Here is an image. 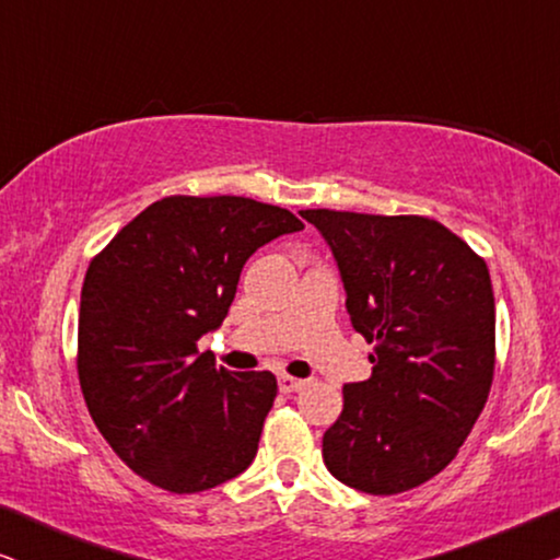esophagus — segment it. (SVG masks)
Here are the masks:
<instances>
[{"label":"esophagus","mask_w":560,"mask_h":560,"mask_svg":"<svg viewBox=\"0 0 560 560\" xmlns=\"http://www.w3.org/2000/svg\"><path fill=\"white\" fill-rule=\"evenodd\" d=\"M278 385H280V393H298V389H303L305 385H308V382L298 380V377H290V374H280Z\"/></svg>","instance_id":"esophagus-1"}]
</instances>
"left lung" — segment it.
<instances>
[{"mask_svg": "<svg viewBox=\"0 0 560 560\" xmlns=\"http://www.w3.org/2000/svg\"><path fill=\"white\" fill-rule=\"evenodd\" d=\"M339 265L351 326L374 343L372 377L343 385L324 433L326 469L366 494H400L446 469L494 377L487 262L425 217L308 209Z\"/></svg>", "mask_w": 560, "mask_h": 560, "instance_id": "1", "label": "left lung"}]
</instances>
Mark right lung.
<instances>
[{
    "mask_svg": "<svg viewBox=\"0 0 560 560\" xmlns=\"http://www.w3.org/2000/svg\"><path fill=\"white\" fill-rule=\"evenodd\" d=\"M280 206L242 196H167L91 259L81 288L79 382L98 433L150 485L194 494L257 456L278 380L198 354L226 318L242 267L301 232Z\"/></svg>",
    "mask_w": 560,
    "mask_h": 560,
    "instance_id": "obj_1",
    "label": "right lung"
}]
</instances>
